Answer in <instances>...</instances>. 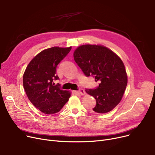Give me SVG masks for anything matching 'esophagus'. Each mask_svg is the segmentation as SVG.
I'll return each instance as SVG.
<instances>
[{"instance_id": "1", "label": "esophagus", "mask_w": 155, "mask_h": 155, "mask_svg": "<svg viewBox=\"0 0 155 155\" xmlns=\"http://www.w3.org/2000/svg\"><path fill=\"white\" fill-rule=\"evenodd\" d=\"M78 93L80 95H84L85 94V91L82 88H79V90L78 91Z\"/></svg>"}]
</instances>
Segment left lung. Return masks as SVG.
I'll return each instance as SVG.
<instances>
[{
    "mask_svg": "<svg viewBox=\"0 0 155 155\" xmlns=\"http://www.w3.org/2000/svg\"><path fill=\"white\" fill-rule=\"evenodd\" d=\"M73 57L85 75L92 76L99 83L95 88L85 90L96 100L93 110L101 114L112 110L121 101L127 84L123 61L112 51L101 45L80 46Z\"/></svg>",
    "mask_w": 155,
    "mask_h": 155,
    "instance_id": "left-lung-1",
    "label": "left lung"
}]
</instances>
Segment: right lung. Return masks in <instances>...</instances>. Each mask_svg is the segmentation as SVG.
Wrapping results in <instances>:
<instances>
[{
  "label": "right lung",
  "instance_id": "1",
  "mask_svg": "<svg viewBox=\"0 0 155 155\" xmlns=\"http://www.w3.org/2000/svg\"><path fill=\"white\" fill-rule=\"evenodd\" d=\"M71 47H52L40 52L32 59L23 75V87L29 100L40 111L46 114L59 112L70 97V93L54 85L59 80L56 67L70 51Z\"/></svg>",
  "mask_w": 155,
  "mask_h": 155
}]
</instances>
